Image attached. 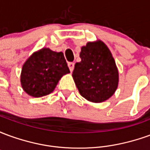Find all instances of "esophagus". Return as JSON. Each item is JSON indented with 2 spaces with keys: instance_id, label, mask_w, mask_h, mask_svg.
Wrapping results in <instances>:
<instances>
[{
  "instance_id": "34e87169",
  "label": "esophagus",
  "mask_w": 150,
  "mask_h": 150,
  "mask_svg": "<svg viewBox=\"0 0 150 150\" xmlns=\"http://www.w3.org/2000/svg\"><path fill=\"white\" fill-rule=\"evenodd\" d=\"M68 67L69 69H70V71H73V70H74V67H75V63L74 62H68Z\"/></svg>"
}]
</instances>
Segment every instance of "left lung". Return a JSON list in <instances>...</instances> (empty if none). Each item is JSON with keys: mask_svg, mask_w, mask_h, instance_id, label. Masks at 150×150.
Listing matches in <instances>:
<instances>
[{"mask_svg": "<svg viewBox=\"0 0 150 150\" xmlns=\"http://www.w3.org/2000/svg\"><path fill=\"white\" fill-rule=\"evenodd\" d=\"M79 57L72 76L80 95L95 103L107 100L118 86V71L107 46L101 41L88 42Z\"/></svg>", "mask_w": 150, "mask_h": 150, "instance_id": "8db88e82", "label": "left lung"}]
</instances>
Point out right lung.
<instances>
[{"label": "right lung", "instance_id": "right-lung-1", "mask_svg": "<svg viewBox=\"0 0 150 150\" xmlns=\"http://www.w3.org/2000/svg\"><path fill=\"white\" fill-rule=\"evenodd\" d=\"M70 72L62 52L43 48L34 53L25 62L21 86L31 96L42 97L51 93L62 75Z\"/></svg>", "mask_w": 150, "mask_h": 150}]
</instances>
